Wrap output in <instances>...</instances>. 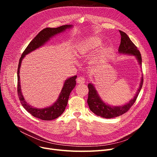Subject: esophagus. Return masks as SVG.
Returning a JSON list of instances; mask_svg holds the SVG:
<instances>
[{
    "label": "esophagus",
    "mask_w": 157,
    "mask_h": 157,
    "mask_svg": "<svg viewBox=\"0 0 157 157\" xmlns=\"http://www.w3.org/2000/svg\"><path fill=\"white\" fill-rule=\"evenodd\" d=\"M77 81L79 84H84V82H85V78L82 77H79L77 78Z\"/></svg>",
    "instance_id": "esophagus-1"
}]
</instances>
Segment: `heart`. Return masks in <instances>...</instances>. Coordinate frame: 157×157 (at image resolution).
<instances>
[{"label": "heart", "mask_w": 157, "mask_h": 157, "mask_svg": "<svg viewBox=\"0 0 157 157\" xmlns=\"http://www.w3.org/2000/svg\"><path fill=\"white\" fill-rule=\"evenodd\" d=\"M102 44V40L99 37H92L89 38L86 40L83 41L80 44L78 48L79 54L83 55L84 54L88 53V52H92L97 50L99 46ZM104 55V51L102 50L100 52V56H103Z\"/></svg>", "instance_id": "obj_1"}]
</instances>
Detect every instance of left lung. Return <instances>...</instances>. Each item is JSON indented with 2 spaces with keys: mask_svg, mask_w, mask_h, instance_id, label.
Masks as SVG:
<instances>
[{
  "mask_svg": "<svg viewBox=\"0 0 157 157\" xmlns=\"http://www.w3.org/2000/svg\"><path fill=\"white\" fill-rule=\"evenodd\" d=\"M119 32L121 36V40L119 48H118V52L120 54L134 56L138 61L140 65L141 66L142 59L139 50L137 49L136 45L133 43L130 38L124 32L122 31H119ZM143 82L144 78L143 76H142L139 88L137 89L134 98L125 105L120 106H111L103 101L94 85L92 83H89L88 85L89 92L87 102L90 109L97 116L105 118H111L119 117L126 113L133 105V104L135 103L142 88Z\"/></svg>",
  "mask_w": 157,
  "mask_h": 157,
  "instance_id": "obj_1",
  "label": "left lung"
}]
</instances>
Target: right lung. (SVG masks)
<instances>
[{
  "instance_id": "1",
  "label": "right lung",
  "mask_w": 157,
  "mask_h": 157,
  "mask_svg": "<svg viewBox=\"0 0 157 157\" xmlns=\"http://www.w3.org/2000/svg\"><path fill=\"white\" fill-rule=\"evenodd\" d=\"M72 27L71 25H65L57 28L47 27L40 31L34 39H33L29 45L27 46L20 59L17 68V94L19 99L21 103L22 106L25 108V110L36 118L43 121H51L56 119L62 114L66 106L67 105L68 99L71 92L75 88L76 85V78L77 75L71 77L67 80H65L62 90L59 94V96L57 101L53 105L43 109H37L33 107L28 104L23 98L21 91L20 78V69L21 65V62L24 57L29 54L30 52L40 48L43 46L46 42H48L52 36L58 35L60 33L65 31L67 29Z\"/></svg>"
}]
</instances>
